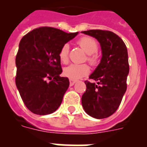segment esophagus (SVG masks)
Instances as JSON below:
<instances>
[{"label":"esophagus","instance_id":"obj_1","mask_svg":"<svg viewBox=\"0 0 147 147\" xmlns=\"http://www.w3.org/2000/svg\"><path fill=\"white\" fill-rule=\"evenodd\" d=\"M70 86H73V85H74L75 83H76V80H72V79H70Z\"/></svg>","mask_w":147,"mask_h":147}]
</instances>
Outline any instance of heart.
<instances>
[{"instance_id":"1","label":"heart","mask_w":147,"mask_h":147,"mask_svg":"<svg viewBox=\"0 0 147 147\" xmlns=\"http://www.w3.org/2000/svg\"><path fill=\"white\" fill-rule=\"evenodd\" d=\"M80 47L88 54L87 60L91 65H96L98 62V57L96 54L98 51V43L96 40L90 37H83L78 40ZM69 45L65 43L61 47L59 51V58L64 64L68 62ZM90 67L87 64H71L65 67L64 74L66 76L72 80H77L85 76L89 73Z\"/></svg>"}]
</instances>
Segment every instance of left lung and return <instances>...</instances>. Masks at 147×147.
<instances>
[{
	"instance_id": "1",
	"label": "left lung",
	"mask_w": 147,
	"mask_h": 147,
	"mask_svg": "<svg viewBox=\"0 0 147 147\" xmlns=\"http://www.w3.org/2000/svg\"><path fill=\"white\" fill-rule=\"evenodd\" d=\"M99 42L102 57L89 79L82 96L85 112L95 119L107 118L117 110L127 90L129 74L127 49L124 41L110 31L93 29L82 32Z\"/></svg>"
}]
</instances>
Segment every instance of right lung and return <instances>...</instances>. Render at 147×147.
Instances as JSON below:
<instances>
[{
  "label": "right lung",
  "mask_w": 147,
  "mask_h": 147,
  "mask_svg": "<svg viewBox=\"0 0 147 147\" xmlns=\"http://www.w3.org/2000/svg\"><path fill=\"white\" fill-rule=\"evenodd\" d=\"M77 34L44 26L32 30L20 40L15 83L23 103L33 113H52L62 103L70 83L68 78L59 76L62 69L59 51Z\"/></svg>",
  "instance_id": "right-lung-1"
}]
</instances>
